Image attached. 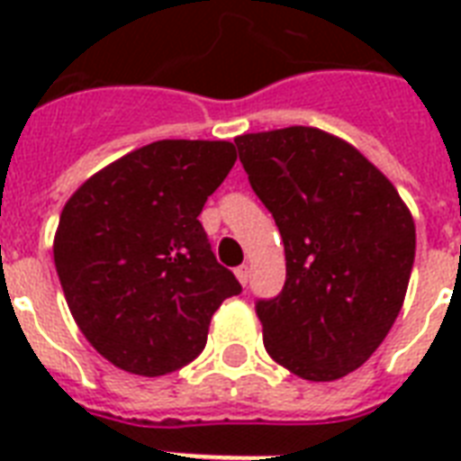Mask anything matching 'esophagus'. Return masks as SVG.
<instances>
[{"label": "esophagus", "mask_w": 461, "mask_h": 461, "mask_svg": "<svg viewBox=\"0 0 461 461\" xmlns=\"http://www.w3.org/2000/svg\"><path fill=\"white\" fill-rule=\"evenodd\" d=\"M234 273H237L239 282H241V285L246 287V285H249V277H251V273H249V266H239Z\"/></svg>", "instance_id": "34e87169"}]
</instances>
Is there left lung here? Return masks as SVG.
I'll return each instance as SVG.
<instances>
[{"label": "left lung", "instance_id": "1", "mask_svg": "<svg viewBox=\"0 0 461 461\" xmlns=\"http://www.w3.org/2000/svg\"><path fill=\"white\" fill-rule=\"evenodd\" d=\"M234 143L285 241V287L256 302L267 354L303 380L342 378L400 315L414 220L385 174L321 129L289 126Z\"/></svg>", "mask_w": 461, "mask_h": 461}]
</instances>
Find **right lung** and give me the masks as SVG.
<instances>
[{"mask_svg": "<svg viewBox=\"0 0 461 461\" xmlns=\"http://www.w3.org/2000/svg\"><path fill=\"white\" fill-rule=\"evenodd\" d=\"M234 159L227 140H155L90 176L61 210L54 266L68 311L117 368L179 371L203 351L220 303L241 294L198 220Z\"/></svg>", "mask_w": 461, "mask_h": 461, "instance_id": "obj_1", "label": "right lung"}]
</instances>
